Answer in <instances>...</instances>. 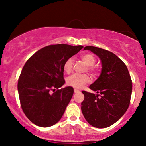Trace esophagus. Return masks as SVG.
<instances>
[{
    "instance_id": "34e87169",
    "label": "esophagus",
    "mask_w": 146,
    "mask_h": 146,
    "mask_svg": "<svg viewBox=\"0 0 146 146\" xmlns=\"http://www.w3.org/2000/svg\"><path fill=\"white\" fill-rule=\"evenodd\" d=\"M78 92H80V90H78V89H75H75H74V93H78Z\"/></svg>"
}]
</instances>
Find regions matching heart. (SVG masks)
Segmentation results:
<instances>
[{
  "label": "heart",
  "instance_id": "b5f03b06",
  "mask_svg": "<svg viewBox=\"0 0 146 146\" xmlns=\"http://www.w3.org/2000/svg\"><path fill=\"white\" fill-rule=\"evenodd\" d=\"M81 59L82 61L86 64L87 66V70L90 72V73L93 76L97 75L98 73V68L95 67L93 65L96 62V59L95 56L91 53H85L81 56ZM74 64V60L73 58H69L65 61L64 64V68L66 73H70L72 71ZM90 78L88 75L86 74H78V73H74V74L70 75L66 79V83L68 86L73 87L75 88H82L84 85L89 82Z\"/></svg>",
  "mask_w": 146,
  "mask_h": 146
}]
</instances>
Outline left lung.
<instances>
[{
    "mask_svg": "<svg viewBox=\"0 0 146 146\" xmlns=\"http://www.w3.org/2000/svg\"><path fill=\"white\" fill-rule=\"evenodd\" d=\"M100 58L101 74L90 85L98 95L82 91L84 100L82 102V112L88 123L98 128L112 125L124 115L130 105L132 84L128 68L113 53L103 48L87 46Z\"/></svg>",
    "mask_w": 146,
    "mask_h": 146,
    "instance_id": "8db88e82",
    "label": "left lung"
}]
</instances>
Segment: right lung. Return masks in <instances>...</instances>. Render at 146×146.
<instances>
[{"label": "right lung", "instance_id": "add662e5", "mask_svg": "<svg viewBox=\"0 0 146 146\" xmlns=\"http://www.w3.org/2000/svg\"><path fill=\"white\" fill-rule=\"evenodd\" d=\"M83 46L60 44L41 48L26 62L18 82L21 108L27 117L40 127L60 121L73 95L65 83L64 64Z\"/></svg>", "mask_w": 146, "mask_h": 146}]
</instances>
